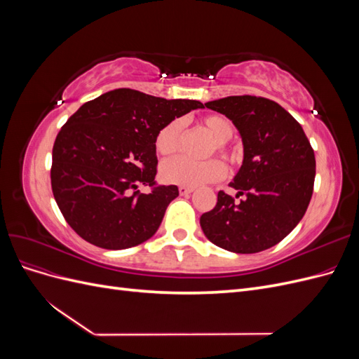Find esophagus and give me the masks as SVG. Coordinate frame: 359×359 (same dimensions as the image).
<instances>
[{"mask_svg":"<svg viewBox=\"0 0 359 359\" xmlns=\"http://www.w3.org/2000/svg\"><path fill=\"white\" fill-rule=\"evenodd\" d=\"M194 191L193 187H186V186H180V193L182 194V196H189V194H191Z\"/></svg>","mask_w":359,"mask_h":359,"instance_id":"esophagus-1","label":"esophagus"}]
</instances>
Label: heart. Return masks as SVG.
I'll use <instances>...</instances> for the list:
<instances>
[{"instance_id": "heart-1", "label": "heart", "mask_w": 359, "mask_h": 359, "mask_svg": "<svg viewBox=\"0 0 359 359\" xmlns=\"http://www.w3.org/2000/svg\"><path fill=\"white\" fill-rule=\"evenodd\" d=\"M203 126L214 139L215 149L226 151V142L235 132L233 124L222 115H210L203 118ZM184 121L180 118L172 119L157 133L156 149L161 156L175 154L181 145ZM226 166L223 161L211 158L206 161H194L187 157H175L161 166V177L169 184L186 187H199L203 184L219 181L224 177Z\"/></svg>"}]
</instances>
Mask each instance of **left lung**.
Segmentation results:
<instances>
[{
	"mask_svg": "<svg viewBox=\"0 0 359 359\" xmlns=\"http://www.w3.org/2000/svg\"><path fill=\"white\" fill-rule=\"evenodd\" d=\"M205 106L229 118L241 136L243 165L229 186L245 199L235 203L219 191L201 227L227 252H262L283 240L306 214L316 177L314 151L297 119L273 100L231 95Z\"/></svg>",
	"mask_w": 359,
	"mask_h": 359,
	"instance_id": "1",
	"label": "left lung"
}]
</instances>
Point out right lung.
I'll return each mask as SVG.
<instances>
[{"label":"right lung","instance_id":"right-lung-1","mask_svg":"<svg viewBox=\"0 0 359 359\" xmlns=\"http://www.w3.org/2000/svg\"><path fill=\"white\" fill-rule=\"evenodd\" d=\"M198 100H166L118 88L86 102L62 126L52 149L50 182L64 219L85 241L107 250L153 236L177 186H154L156 137Z\"/></svg>","mask_w":359,"mask_h":359}]
</instances>
